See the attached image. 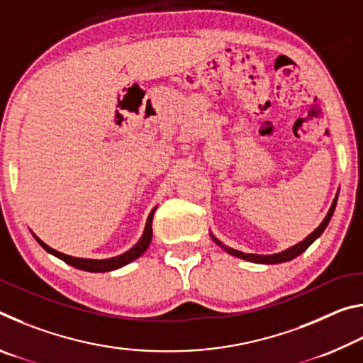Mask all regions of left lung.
<instances>
[{
    "label": "left lung",
    "instance_id": "8db88e82",
    "mask_svg": "<svg viewBox=\"0 0 363 363\" xmlns=\"http://www.w3.org/2000/svg\"><path fill=\"white\" fill-rule=\"evenodd\" d=\"M336 200H337V195L335 196L333 203H331V208H330V211H328V214H327V218L323 219V223H322L320 225H318L317 229H315L314 232H312L309 237H306L303 242H299L298 245H294V247L288 248V250H285V251H281V253H277V255H250V253H243V251H237V250H232V248H229V247H224V245L220 243V242L218 240V238H214V237H213V240H214V243H218L220 248H224L229 255L237 256V257H240V259L250 261V262H257V264H279V262L291 261V259H294V257H296V256H299L301 253H304V251H306L307 248H309L311 245L314 243L318 237L322 235L323 230L327 229L330 219H331V216H333V213H335Z\"/></svg>",
    "mask_w": 363,
    "mask_h": 363
}]
</instances>
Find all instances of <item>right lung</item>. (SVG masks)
I'll use <instances>...</instances> for the list:
<instances>
[{
  "label": "right lung",
  "instance_id": "add662e5",
  "mask_svg": "<svg viewBox=\"0 0 363 363\" xmlns=\"http://www.w3.org/2000/svg\"><path fill=\"white\" fill-rule=\"evenodd\" d=\"M157 208H153L152 213L149 214V218H147V224H145V229L143 237H140V240L134 245V247L126 251V253H123L120 256H115V257H108V259H83V257H73V256H67L64 253H59V251L52 250L51 247H48L46 243H43L40 238H36V242H38L43 248H45L48 253H51L54 256H57L59 259H62L64 262L70 264V266L77 267L79 270H86V272H108V270H115L118 267L126 266V264H130L131 261L138 259V257L144 253V251L149 248L150 240H152V219H153V213H155Z\"/></svg>",
  "mask_w": 363,
  "mask_h": 363
}]
</instances>
